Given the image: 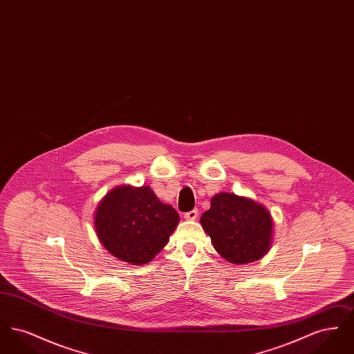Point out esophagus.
I'll use <instances>...</instances> for the list:
<instances>
[{"mask_svg":"<svg viewBox=\"0 0 354 354\" xmlns=\"http://www.w3.org/2000/svg\"><path fill=\"white\" fill-rule=\"evenodd\" d=\"M196 218H198V209H192V211L185 214V220H195Z\"/></svg>","mask_w":354,"mask_h":354,"instance_id":"1","label":"esophagus"}]
</instances>
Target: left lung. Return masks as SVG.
Returning <instances> with one entry per match:
<instances>
[{"label": "left lung", "instance_id": "8db88e82", "mask_svg": "<svg viewBox=\"0 0 354 354\" xmlns=\"http://www.w3.org/2000/svg\"><path fill=\"white\" fill-rule=\"evenodd\" d=\"M201 224L216 252L232 264H248L264 257L273 241V219L260 203L220 192L211 199V208Z\"/></svg>", "mask_w": 354, "mask_h": 354}]
</instances>
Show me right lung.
Returning a JSON list of instances; mask_svg holds the SVG:
<instances>
[{
	"instance_id": "add662e5",
	"label": "right lung",
	"mask_w": 354,
	"mask_h": 354,
	"mask_svg": "<svg viewBox=\"0 0 354 354\" xmlns=\"http://www.w3.org/2000/svg\"><path fill=\"white\" fill-rule=\"evenodd\" d=\"M179 215L160 202L149 185H123L109 191L94 214L102 245L133 266L150 263L169 243Z\"/></svg>"
}]
</instances>
